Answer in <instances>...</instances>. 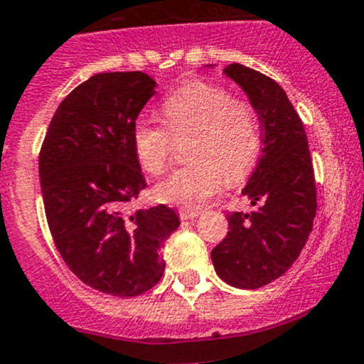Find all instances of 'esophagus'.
I'll return each mask as SVG.
<instances>
[{
	"instance_id": "34e87169",
	"label": "esophagus",
	"mask_w": 364,
	"mask_h": 364,
	"mask_svg": "<svg viewBox=\"0 0 364 364\" xmlns=\"http://www.w3.org/2000/svg\"><path fill=\"white\" fill-rule=\"evenodd\" d=\"M200 215L199 210H179V217L181 220H190V218H197Z\"/></svg>"
}]
</instances>
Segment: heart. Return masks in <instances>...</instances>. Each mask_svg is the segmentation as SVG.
Wrapping results in <instances>:
<instances>
[{"mask_svg":"<svg viewBox=\"0 0 364 364\" xmlns=\"http://www.w3.org/2000/svg\"><path fill=\"white\" fill-rule=\"evenodd\" d=\"M167 129L147 119L133 128V149L140 167L161 176L176 142H186L192 164L156 185V200L199 208L224 185L245 179L261 154V126L249 101L238 100L220 85L196 80L183 85L161 105Z\"/></svg>","mask_w":364,"mask_h":364,"instance_id":"obj_1","label":"heart"}]
</instances>
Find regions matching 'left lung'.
I'll use <instances>...</instances> for the list:
<instances>
[{
    "label": "left lung",
    "mask_w": 364,
    "mask_h": 364,
    "mask_svg": "<svg viewBox=\"0 0 364 364\" xmlns=\"http://www.w3.org/2000/svg\"><path fill=\"white\" fill-rule=\"evenodd\" d=\"M224 74L256 108L263 151L242 190L257 210L228 215V236L211 250V261L222 281L256 290L283 276L308 242L316 215L315 172L304 126L281 85L242 63Z\"/></svg>",
    "instance_id": "obj_1"
}]
</instances>
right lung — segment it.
I'll use <instances>...</instances> for the list:
<instances>
[{
	"instance_id": "add662e5",
	"label": "right lung",
	"mask_w": 364,
	"mask_h": 364,
	"mask_svg": "<svg viewBox=\"0 0 364 364\" xmlns=\"http://www.w3.org/2000/svg\"><path fill=\"white\" fill-rule=\"evenodd\" d=\"M154 87L140 70L94 74L56 108L38 154L60 256L87 287L114 297L142 295L161 279V247L179 225L165 204L124 211L147 186L132 135Z\"/></svg>"
}]
</instances>
